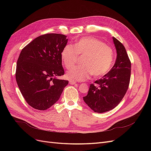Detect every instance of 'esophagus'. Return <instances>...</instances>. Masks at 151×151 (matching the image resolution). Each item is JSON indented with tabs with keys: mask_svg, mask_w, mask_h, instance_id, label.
<instances>
[{
	"mask_svg": "<svg viewBox=\"0 0 151 151\" xmlns=\"http://www.w3.org/2000/svg\"><path fill=\"white\" fill-rule=\"evenodd\" d=\"M76 83V81H72V80H70V81H69V84H70L74 85V84H75Z\"/></svg>",
	"mask_w": 151,
	"mask_h": 151,
	"instance_id": "esophagus-1",
	"label": "esophagus"
}]
</instances>
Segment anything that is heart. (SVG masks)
Listing matches in <instances>:
<instances>
[{
	"label": "heart",
	"instance_id": "heart-1",
	"mask_svg": "<svg viewBox=\"0 0 151 151\" xmlns=\"http://www.w3.org/2000/svg\"><path fill=\"white\" fill-rule=\"evenodd\" d=\"M83 56V65L72 67L67 76L72 80L83 81L93 75L95 77L104 76L109 70L114 58L113 48L97 38L86 36L77 40L74 47L67 45L62 52V59L69 68Z\"/></svg>",
	"mask_w": 151,
	"mask_h": 151
}]
</instances>
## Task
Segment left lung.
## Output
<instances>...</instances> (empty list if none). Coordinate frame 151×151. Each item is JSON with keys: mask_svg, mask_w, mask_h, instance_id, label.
<instances>
[{"mask_svg": "<svg viewBox=\"0 0 151 151\" xmlns=\"http://www.w3.org/2000/svg\"><path fill=\"white\" fill-rule=\"evenodd\" d=\"M116 50V59L111 69L101 79L89 86L88 93L83 97L84 102L94 112L111 110L120 103L129 88L131 62L125 47L113 37Z\"/></svg>", "mask_w": 151, "mask_h": 151, "instance_id": "obj_1", "label": "left lung"}]
</instances>
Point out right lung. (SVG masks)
<instances>
[{"mask_svg":"<svg viewBox=\"0 0 151 151\" xmlns=\"http://www.w3.org/2000/svg\"><path fill=\"white\" fill-rule=\"evenodd\" d=\"M67 36L41 35L21 50L17 59L16 79L26 101L35 109L46 110L60 97L68 81L58 79L64 74L62 52Z\"/></svg>","mask_w":151,"mask_h":151,"instance_id":"right-lung-1","label":"right lung"}]
</instances>
